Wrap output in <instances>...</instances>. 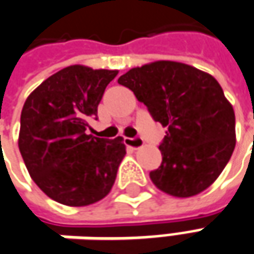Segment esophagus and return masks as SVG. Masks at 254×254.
<instances>
[{
    "mask_svg": "<svg viewBox=\"0 0 254 254\" xmlns=\"http://www.w3.org/2000/svg\"><path fill=\"white\" fill-rule=\"evenodd\" d=\"M124 143L127 144V147H130V149H140V147H143V139L142 137H125L124 139Z\"/></svg>",
    "mask_w": 254,
    "mask_h": 254,
    "instance_id": "obj_1",
    "label": "esophagus"
}]
</instances>
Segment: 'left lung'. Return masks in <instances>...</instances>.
<instances>
[{
  "label": "left lung",
  "instance_id": "1",
  "mask_svg": "<svg viewBox=\"0 0 254 254\" xmlns=\"http://www.w3.org/2000/svg\"><path fill=\"white\" fill-rule=\"evenodd\" d=\"M118 83L169 127L159 146L162 164L150 171L154 186L180 198L209 187L236 143L235 112L219 83L195 67L167 60L132 68Z\"/></svg>",
  "mask_w": 254,
  "mask_h": 254
}]
</instances>
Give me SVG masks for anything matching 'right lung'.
I'll return each instance as SVG.
<instances>
[{
  "instance_id": "obj_1",
  "label": "right lung",
  "mask_w": 254,
  "mask_h": 254,
  "mask_svg": "<svg viewBox=\"0 0 254 254\" xmlns=\"http://www.w3.org/2000/svg\"><path fill=\"white\" fill-rule=\"evenodd\" d=\"M117 70L70 66L50 75L23 104L19 150L36 186L68 206L105 197L127 153L122 137L87 135Z\"/></svg>"
}]
</instances>
